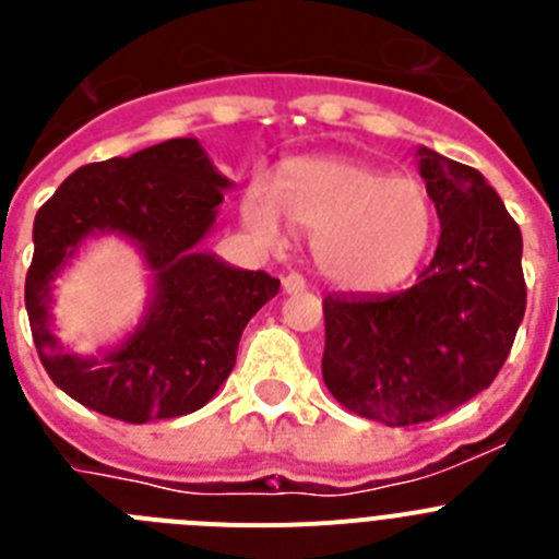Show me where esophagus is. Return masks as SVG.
<instances>
[{"instance_id":"34e87169","label":"esophagus","mask_w":559,"mask_h":559,"mask_svg":"<svg viewBox=\"0 0 559 559\" xmlns=\"http://www.w3.org/2000/svg\"><path fill=\"white\" fill-rule=\"evenodd\" d=\"M305 288H308V283H305L302 274L283 276V290H285V294H302Z\"/></svg>"}]
</instances>
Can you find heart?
I'll use <instances>...</instances> for the list:
<instances>
[{"instance_id":"obj_1","label":"heart","mask_w":559,"mask_h":559,"mask_svg":"<svg viewBox=\"0 0 559 559\" xmlns=\"http://www.w3.org/2000/svg\"><path fill=\"white\" fill-rule=\"evenodd\" d=\"M243 218L265 240L283 218L313 240L316 265L347 290H386L414 274L437 229L431 195L412 176L341 156H308L283 167L276 195L254 185Z\"/></svg>"}]
</instances>
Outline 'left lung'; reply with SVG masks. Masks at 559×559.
Here are the masks:
<instances>
[{
  "instance_id": "obj_1",
  "label": "left lung",
  "mask_w": 559,
  "mask_h": 559,
  "mask_svg": "<svg viewBox=\"0 0 559 559\" xmlns=\"http://www.w3.org/2000/svg\"><path fill=\"white\" fill-rule=\"evenodd\" d=\"M439 243L400 294L324 299L322 374L358 417L417 426L490 386L526 310L521 229L476 167L417 147Z\"/></svg>"
}]
</instances>
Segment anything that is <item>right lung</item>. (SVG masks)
<instances>
[{"label":"right lung","instance_id":"right-lung-1","mask_svg":"<svg viewBox=\"0 0 559 559\" xmlns=\"http://www.w3.org/2000/svg\"><path fill=\"white\" fill-rule=\"evenodd\" d=\"M231 190L199 140L181 136L128 159L78 167L38 210L24 283L38 358L61 392L122 423L181 417L206 406L235 369L251 316L280 280L224 263L201 240ZM117 234L152 274L146 313L122 342L95 356L72 354L51 330V288L92 236Z\"/></svg>","mask_w":559,"mask_h":559}]
</instances>
